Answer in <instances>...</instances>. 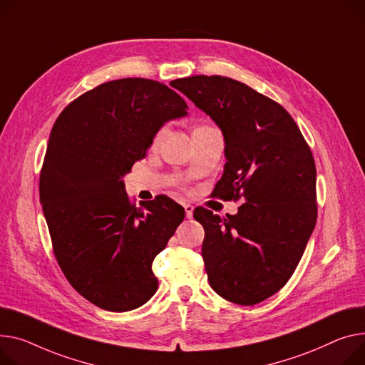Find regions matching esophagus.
Segmentation results:
<instances>
[{
  "label": "esophagus",
  "instance_id": "esophagus-1",
  "mask_svg": "<svg viewBox=\"0 0 365 365\" xmlns=\"http://www.w3.org/2000/svg\"><path fill=\"white\" fill-rule=\"evenodd\" d=\"M183 208H185V214L187 218H190L193 215V207L190 204H183Z\"/></svg>",
  "mask_w": 365,
  "mask_h": 365
}]
</instances>
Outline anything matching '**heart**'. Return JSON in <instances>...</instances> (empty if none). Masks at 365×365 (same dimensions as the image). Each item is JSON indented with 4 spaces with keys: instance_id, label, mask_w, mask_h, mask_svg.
<instances>
[{
    "instance_id": "1",
    "label": "heart",
    "mask_w": 365,
    "mask_h": 365,
    "mask_svg": "<svg viewBox=\"0 0 365 365\" xmlns=\"http://www.w3.org/2000/svg\"><path fill=\"white\" fill-rule=\"evenodd\" d=\"M210 128H211L210 125H198L195 129H193V133H195V132L207 130V129H210ZM165 132H167V128H165V126H161V128L154 133L153 140H151V145H153V147H158L160 142L163 140V138H164V135H165Z\"/></svg>"
}]
</instances>
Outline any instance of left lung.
Returning a JSON list of instances; mask_svg holds the SVG:
<instances>
[{
    "instance_id": "8db88e82",
    "label": "left lung",
    "mask_w": 365,
    "mask_h": 365,
    "mask_svg": "<svg viewBox=\"0 0 365 365\" xmlns=\"http://www.w3.org/2000/svg\"><path fill=\"white\" fill-rule=\"evenodd\" d=\"M172 86L223 132L227 163L212 197L245 201L226 218L193 211L210 286L233 304H259L294 274L317 222L312 153L292 115L245 83L198 75Z\"/></svg>"
}]
</instances>
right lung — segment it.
<instances>
[{
	"mask_svg": "<svg viewBox=\"0 0 365 365\" xmlns=\"http://www.w3.org/2000/svg\"><path fill=\"white\" fill-rule=\"evenodd\" d=\"M186 108L167 85L126 78L78 96L51 129L39 197L53 251L68 283L103 309H135L158 287L153 261L185 210L164 195L136 207L123 176L147 155L154 133Z\"/></svg>",
	"mask_w": 365,
	"mask_h": 365,
	"instance_id": "obj_1",
	"label": "right lung"
}]
</instances>
